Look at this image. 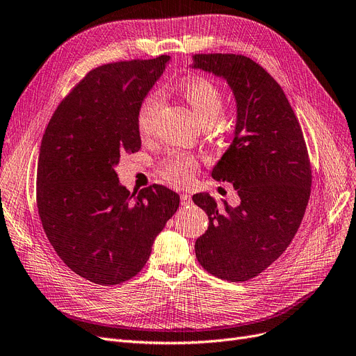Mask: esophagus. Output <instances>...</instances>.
<instances>
[{
	"label": "esophagus",
	"mask_w": 356,
	"mask_h": 356,
	"mask_svg": "<svg viewBox=\"0 0 356 356\" xmlns=\"http://www.w3.org/2000/svg\"><path fill=\"white\" fill-rule=\"evenodd\" d=\"M180 202H181V205H188V204H191V195H188V193H181V195H180Z\"/></svg>",
	"instance_id": "34e87169"
}]
</instances>
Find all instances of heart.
Instances as JSON below:
<instances>
[{
    "label": "heart",
    "mask_w": 356,
    "mask_h": 356,
    "mask_svg": "<svg viewBox=\"0 0 356 356\" xmlns=\"http://www.w3.org/2000/svg\"><path fill=\"white\" fill-rule=\"evenodd\" d=\"M177 92L192 107V111L204 125L209 127L218 119L224 106V92L213 81L205 76H191L177 84ZM160 103L161 97L159 92H149L138 107L136 123L143 135L151 132L154 119L160 109ZM196 172L197 163L184 154H173L164 161L161 170L163 176L175 184L192 180Z\"/></svg>",
    "instance_id": "obj_1"
}]
</instances>
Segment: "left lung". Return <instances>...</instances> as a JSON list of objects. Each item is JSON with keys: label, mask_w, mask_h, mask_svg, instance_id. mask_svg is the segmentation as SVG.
Segmentation results:
<instances>
[{"label": "left lung", "mask_w": 356, "mask_h": 356, "mask_svg": "<svg viewBox=\"0 0 356 356\" xmlns=\"http://www.w3.org/2000/svg\"><path fill=\"white\" fill-rule=\"evenodd\" d=\"M192 68L227 80L237 103L234 140L212 170L240 196L218 209L208 193L193 202L209 220L196 259L220 280L243 282L264 272L297 234L312 192V165L298 119L284 90L250 58L196 54Z\"/></svg>", "instance_id": "left-lung-1"}]
</instances>
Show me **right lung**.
<instances>
[{"label": "right lung", "instance_id": "right-lung-1", "mask_svg": "<svg viewBox=\"0 0 356 356\" xmlns=\"http://www.w3.org/2000/svg\"><path fill=\"white\" fill-rule=\"evenodd\" d=\"M168 55L90 71L59 103L38 161L43 229L64 264L84 280L118 285L140 272L154 240L179 208L163 184L131 192L115 165L141 148L136 115Z\"/></svg>", "mask_w": 356, "mask_h": 356}]
</instances>
